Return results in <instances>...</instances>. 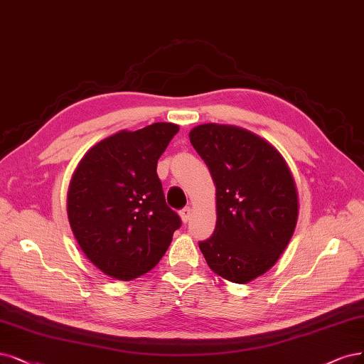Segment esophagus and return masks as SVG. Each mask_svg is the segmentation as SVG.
Returning <instances> with one entry per match:
<instances>
[{
  "mask_svg": "<svg viewBox=\"0 0 364 364\" xmlns=\"http://www.w3.org/2000/svg\"><path fill=\"white\" fill-rule=\"evenodd\" d=\"M179 215H181V220H182V223H188L190 221V217H191V209L190 208H183L181 212H179Z\"/></svg>",
  "mask_w": 364,
  "mask_h": 364,
  "instance_id": "obj_1",
  "label": "esophagus"
}]
</instances>
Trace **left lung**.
Masks as SVG:
<instances>
[{
    "mask_svg": "<svg viewBox=\"0 0 364 364\" xmlns=\"http://www.w3.org/2000/svg\"><path fill=\"white\" fill-rule=\"evenodd\" d=\"M190 141L217 196L215 230L198 247L220 277L252 282L279 260L294 235L298 191L292 173L277 149L242 128L198 124Z\"/></svg>",
    "mask_w": 364,
    "mask_h": 364,
    "instance_id": "1",
    "label": "left lung"
}]
</instances>
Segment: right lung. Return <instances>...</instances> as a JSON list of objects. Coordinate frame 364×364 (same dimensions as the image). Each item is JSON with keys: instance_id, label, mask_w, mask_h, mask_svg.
I'll list each match as a JSON object with an SVG mask.
<instances>
[{"instance_id": "1", "label": "right lung", "mask_w": 364, "mask_h": 364, "mask_svg": "<svg viewBox=\"0 0 364 364\" xmlns=\"http://www.w3.org/2000/svg\"><path fill=\"white\" fill-rule=\"evenodd\" d=\"M178 131L166 122L120 131L95 144L72 174L70 229L87 259L111 279L129 282L155 268L181 228L156 174Z\"/></svg>"}]
</instances>
